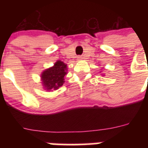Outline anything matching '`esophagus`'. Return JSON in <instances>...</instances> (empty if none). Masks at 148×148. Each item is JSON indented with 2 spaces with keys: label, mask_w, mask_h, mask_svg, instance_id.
Masks as SVG:
<instances>
[{
  "label": "esophagus",
  "mask_w": 148,
  "mask_h": 148,
  "mask_svg": "<svg viewBox=\"0 0 148 148\" xmlns=\"http://www.w3.org/2000/svg\"><path fill=\"white\" fill-rule=\"evenodd\" d=\"M82 57H81V56H79V57H78V60H81V59H82Z\"/></svg>",
  "instance_id": "34e87169"
}]
</instances>
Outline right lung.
<instances>
[{
  "instance_id": "1",
  "label": "right lung",
  "mask_w": 148,
  "mask_h": 148,
  "mask_svg": "<svg viewBox=\"0 0 148 148\" xmlns=\"http://www.w3.org/2000/svg\"><path fill=\"white\" fill-rule=\"evenodd\" d=\"M67 73V66L61 61H57L54 66L44 70L40 75L45 90H58L64 83V76Z\"/></svg>"
}]
</instances>
